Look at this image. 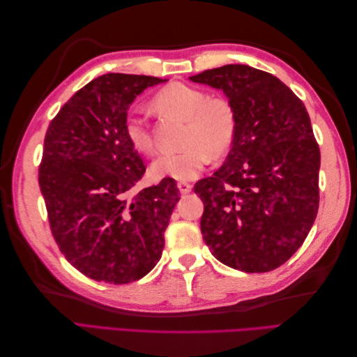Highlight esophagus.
<instances>
[{
	"mask_svg": "<svg viewBox=\"0 0 357 357\" xmlns=\"http://www.w3.org/2000/svg\"><path fill=\"white\" fill-rule=\"evenodd\" d=\"M178 188H179L181 193L187 195V193L192 192V184H188V183H178Z\"/></svg>",
	"mask_w": 357,
	"mask_h": 357,
	"instance_id": "esophagus-1",
	"label": "esophagus"
}]
</instances>
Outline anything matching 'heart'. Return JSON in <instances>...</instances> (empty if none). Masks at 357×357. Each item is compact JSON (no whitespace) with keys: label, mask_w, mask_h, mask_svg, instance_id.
Returning <instances> with one entry per match:
<instances>
[{"label":"heart","mask_w":357,"mask_h":357,"mask_svg":"<svg viewBox=\"0 0 357 357\" xmlns=\"http://www.w3.org/2000/svg\"><path fill=\"white\" fill-rule=\"evenodd\" d=\"M151 105L162 115L181 118L187 124L185 147L162 151L151 162L150 173L156 179H193L211 156L227 153L236 139V110L224 96H208L202 89L172 82L158 90ZM124 128L128 141L141 153L150 155L155 150L153 133L141 110L128 112Z\"/></svg>","instance_id":"obj_1"}]
</instances>
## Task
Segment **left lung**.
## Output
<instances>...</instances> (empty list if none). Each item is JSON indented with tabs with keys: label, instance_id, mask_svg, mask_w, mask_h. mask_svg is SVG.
<instances>
[{
	"label": "left lung",
	"instance_id": "obj_1",
	"mask_svg": "<svg viewBox=\"0 0 357 357\" xmlns=\"http://www.w3.org/2000/svg\"><path fill=\"white\" fill-rule=\"evenodd\" d=\"M190 79L221 89L238 116L225 162L195 184L204 241L231 268L275 270L302 245L319 208L321 151L308 112L282 81L250 66Z\"/></svg>",
	"mask_w": 357,
	"mask_h": 357
}]
</instances>
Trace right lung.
<instances>
[{"label": "right lung", "instance_id": "1", "mask_svg": "<svg viewBox=\"0 0 357 357\" xmlns=\"http://www.w3.org/2000/svg\"><path fill=\"white\" fill-rule=\"evenodd\" d=\"M164 81L98 77L63 105L45 133L38 181L50 230L66 259L93 280L133 282L161 259L179 190L164 178L135 193L146 165L124 123L135 98Z\"/></svg>", "mask_w": 357, "mask_h": 357}]
</instances>
